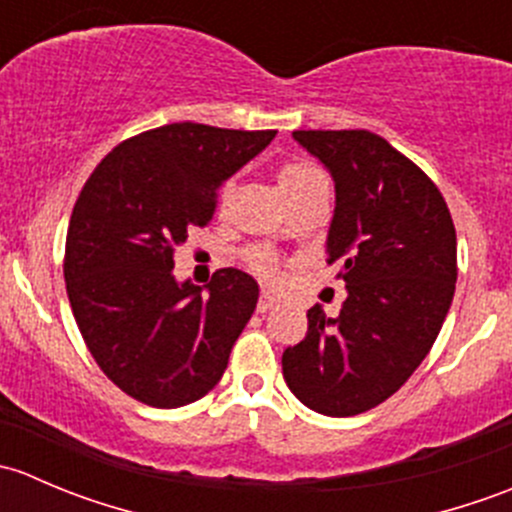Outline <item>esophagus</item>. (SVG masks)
<instances>
[{
  "mask_svg": "<svg viewBox=\"0 0 512 512\" xmlns=\"http://www.w3.org/2000/svg\"><path fill=\"white\" fill-rule=\"evenodd\" d=\"M275 304H277V297H275V294L267 292V289H265V292L260 294V299H257V312L265 314L267 309H272V307H275Z\"/></svg>",
  "mask_w": 512,
  "mask_h": 512,
  "instance_id": "34e87169",
  "label": "esophagus"
}]
</instances>
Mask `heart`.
<instances>
[{
	"mask_svg": "<svg viewBox=\"0 0 512 512\" xmlns=\"http://www.w3.org/2000/svg\"><path fill=\"white\" fill-rule=\"evenodd\" d=\"M314 180H324V175L319 173L317 168L307 163H285L280 170H277V188H280L282 195L294 193V190L304 188V185L314 183ZM250 260V267L262 277H272L275 275L277 265H275V257L265 250H252L247 255Z\"/></svg>",
	"mask_w": 512,
	"mask_h": 512,
	"instance_id": "obj_1",
	"label": "heart"
}]
</instances>
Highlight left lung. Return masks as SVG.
<instances>
[{
	"instance_id": "1",
	"label": "left lung",
	"mask_w": 512,
	"mask_h": 512,
	"mask_svg": "<svg viewBox=\"0 0 512 512\" xmlns=\"http://www.w3.org/2000/svg\"><path fill=\"white\" fill-rule=\"evenodd\" d=\"M334 180L327 262L347 299L307 312L282 374L307 409L356 416L401 389L431 352L456 292V227L426 173L371 131H294Z\"/></svg>"
}]
</instances>
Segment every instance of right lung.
<instances>
[{
	"label": "right lung",
	"instance_id": "add662e5",
	"mask_svg": "<svg viewBox=\"0 0 512 512\" xmlns=\"http://www.w3.org/2000/svg\"><path fill=\"white\" fill-rule=\"evenodd\" d=\"M275 136L170 123L123 141L86 180L66 232V292L96 364L133 399L178 409L225 374L260 287L235 267L205 287L175 280L173 252Z\"/></svg>",
	"mask_w": 512,
	"mask_h": 512
}]
</instances>
